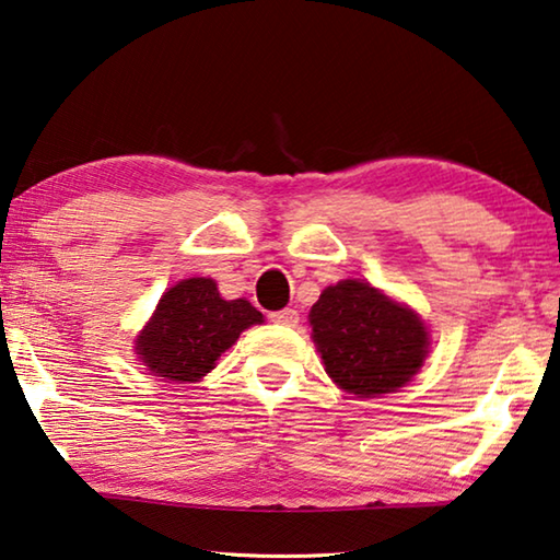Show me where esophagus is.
<instances>
[{
	"label": "esophagus",
	"instance_id": "esophagus-1",
	"mask_svg": "<svg viewBox=\"0 0 560 560\" xmlns=\"http://www.w3.org/2000/svg\"><path fill=\"white\" fill-rule=\"evenodd\" d=\"M271 323H279V325H296L299 323V311L296 308H283V311H273L269 313Z\"/></svg>",
	"mask_w": 560,
	"mask_h": 560
}]
</instances>
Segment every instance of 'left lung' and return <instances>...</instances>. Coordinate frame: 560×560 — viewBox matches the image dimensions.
I'll use <instances>...</instances> for the list:
<instances>
[{
    "instance_id": "left-lung-1",
    "label": "left lung",
    "mask_w": 560,
    "mask_h": 560,
    "mask_svg": "<svg viewBox=\"0 0 560 560\" xmlns=\"http://www.w3.org/2000/svg\"><path fill=\"white\" fill-rule=\"evenodd\" d=\"M308 320L328 377L360 399L401 389L429 358V330L419 313L368 281L328 287Z\"/></svg>"
}]
</instances>
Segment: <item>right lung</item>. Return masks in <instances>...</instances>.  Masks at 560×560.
<instances>
[{"label": "right lung", "instance_id": "1", "mask_svg": "<svg viewBox=\"0 0 560 560\" xmlns=\"http://www.w3.org/2000/svg\"><path fill=\"white\" fill-rule=\"evenodd\" d=\"M257 323H264V315L249 301H225L212 279H183L161 296L137 335L135 350L154 377L176 384L200 382L215 370L220 354L237 342L240 332Z\"/></svg>", "mask_w": 560, "mask_h": 560}]
</instances>
